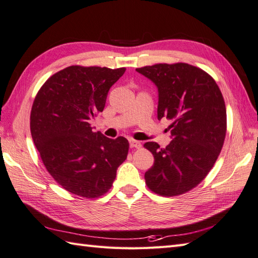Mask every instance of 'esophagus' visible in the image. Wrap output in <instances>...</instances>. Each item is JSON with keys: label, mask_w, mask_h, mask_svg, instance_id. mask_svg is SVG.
I'll return each instance as SVG.
<instances>
[{"label": "esophagus", "mask_w": 258, "mask_h": 258, "mask_svg": "<svg viewBox=\"0 0 258 258\" xmlns=\"http://www.w3.org/2000/svg\"><path fill=\"white\" fill-rule=\"evenodd\" d=\"M129 144H130V148H136V149H140L141 148V142L140 141H137L134 139H130L129 140Z\"/></svg>", "instance_id": "1"}]
</instances>
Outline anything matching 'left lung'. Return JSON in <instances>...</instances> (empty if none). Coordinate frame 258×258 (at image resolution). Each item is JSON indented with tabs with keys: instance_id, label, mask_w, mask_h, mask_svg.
<instances>
[{
	"instance_id": "8db88e82",
	"label": "left lung",
	"mask_w": 258,
	"mask_h": 258,
	"mask_svg": "<svg viewBox=\"0 0 258 258\" xmlns=\"http://www.w3.org/2000/svg\"><path fill=\"white\" fill-rule=\"evenodd\" d=\"M156 86L158 119H171L166 148L147 142L154 156L144 174L151 190L176 196L196 187L215 164L227 133L224 99L208 73L187 63H160L136 69Z\"/></svg>"
}]
</instances>
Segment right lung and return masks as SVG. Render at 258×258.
<instances>
[{
	"label": "right lung",
	"mask_w": 258,
	"mask_h": 258,
	"mask_svg": "<svg viewBox=\"0 0 258 258\" xmlns=\"http://www.w3.org/2000/svg\"><path fill=\"white\" fill-rule=\"evenodd\" d=\"M124 68L68 67L41 86L30 112V133L47 171L66 190L86 198L107 192L127 159L123 137L109 139L91 120L103 111Z\"/></svg>",
	"instance_id": "obj_1"
}]
</instances>
